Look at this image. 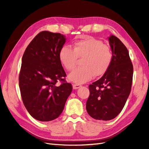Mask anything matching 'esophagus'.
Listing matches in <instances>:
<instances>
[{"instance_id": "1", "label": "esophagus", "mask_w": 149, "mask_h": 149, "mask_svg": "<svg viewBox=\"0 0 149 149\" xmlns=\"http://www.w3.org/2000/svg\"><path fill=\"white\" fill-rule=\"evenodd\" d=\"M81 87V85L79 84H73V88L74 89H79V87Z\"/></svg>"}]
</instances>
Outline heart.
I'll return each instance as SVG.
<instances>
[{
    "label": "heart",
    "mask_w": 149,
    "mask_h": 149,
    "mask_svg": "<svg viewBox=\"0 0 149 149\" xmlns=\"http://www.w3.org/2000/svg\"><path fill=\"white\" fill-rule=\"evenodd\" d=\"M78 58H83L82 66L70 73L68 79L74 82L82 84L92 79L94 75L101 76L104 74L112 63L113 53L108 45L93 37L75 42L73 49L68 46L60 49L59 58L66 70H73Z\"/></svg>",
    "instance_id": "b5f03b06"
}]
</instances>
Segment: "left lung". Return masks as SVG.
<instances>
[{"mask_svg": "<svg viewBox=\"0 0 149 149\" xmlns=\"http://www.w3.org/2000/svg\"><path fill=\"white\" fill-rule=\"evenodd\" d=\"M113 60L107 72L89 86L86 109L95 120L108 121L118 115L130 93L133 67L125 45L113 35L109 38Z\"/></svg>", "mask_w": 149, "mask_h": 149, "instance_id": "obj_1", "label": "left lung"}]
</instances>
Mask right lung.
<instances>
[{"mask_svg":"<svg viewBox=\"0 0 149 149\" xmlns=\"http://www.w3.org/2000/svg\"><path fill=\"white\" fill-rule=\"evenodd\" d=\"M65 43V38L60 33L41 31L30 42L22 56L19 75L22 100L37 120L49 121L58 118L72 91L59 58Z\"/></svg>","mask_w":149,"mask_h":149,"instance_id":"obj_1","label":"right lung"}]
</instances>
